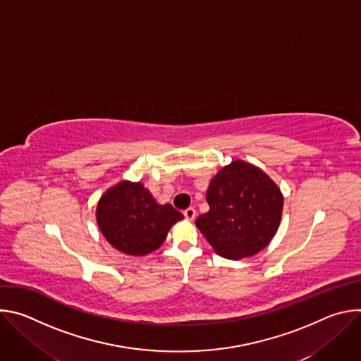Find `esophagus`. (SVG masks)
<instances>
[{
	"label": "esophagus",
	"instance_id": "34e87169",
	"mask_svg": "<svg viewBox=\"0 0 361 361\" xmlns=\"http://www.w3.org/2000/svg\"><path fill=\"white\" fill-rule=\"evenodd\" d=\"M195 209H192V207H188L187 210H184V217L187 219V220H194L195 219Z\"/></svg>",
	"mask_w": 361,
	"mask_h": 361
}]
</instances>
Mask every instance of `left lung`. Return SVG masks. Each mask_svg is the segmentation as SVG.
Returning a JSON list of instances; mask_svg holds the SVG:
<instances>
[{"instance_id":"1","label":"left lung","mask_w":361,"mask_h":361,"mask_svg":"<svg viewBox=\"0 0 361 361\" xmlns=\"http://www.w3.org/2000/svg\"><path fill=\"white\" fill-rule=\"evenodd\" d=\"M210 212L195 226L216 252L230 260L263 250L274 237L283 212V195L271 178L244 161H233L210 183Z\"/></svg>"}]
</instances>
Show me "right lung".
Wrapping results in <instances>:
<instances>
[{
  "label": "right lung",
  "mask_w": 361,
  "mask_h": 361,
  "mask_svg": "<svg viewBox=\"0 0 361 361\" xmlns=\"http://www.w3.org/2000/svg\"><path fill=\"white\" fill-rule=\"evenodd\" d=\"M184 219L171 204L160 205L141 183L123 181L97 205V223L107 241L131 255L159 248L174 223Z\"/></svg>",
  "instance_id": "right-lung-1"
}]
</instances>
